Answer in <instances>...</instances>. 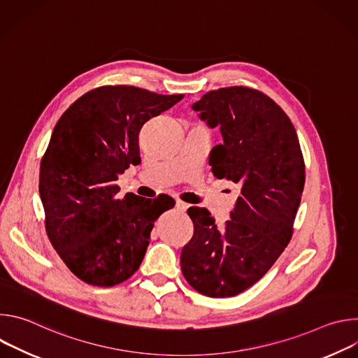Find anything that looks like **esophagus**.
Masks as SVG:
<instances>
[{
  "label": "esophagus",
  "instance_id": "esophagus-1",
  "mask_svg": "<svg viewBox=\"0 0 358 358\" xmlns=\"http://www.w3.org/2000/svg\"><path fill=\"white\" fill-rule=\"evenodd\" d=\"M176 208H177V211L184 213V211H187V210H188V203H185V202H182V201L177 199V201H176Z\"/></svg>",
  "mask_w": 358,
  "mask_h": 358
}]
</instances>
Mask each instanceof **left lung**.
I'll list each match as a JSON object with an SVG mask.
<instances>
[{
    "mask_svg": "<svg viewBox=\"0 0 358 358\" xmlns=\"http://www.w3.org/2000/svg\"><path fill=\"white\" fill-rule=\"evenodd\" d=\"M191 109L222 143L211 151L217 178L241 195L224 228L206 208H189L194 235L181 252L185 280L210 297L235 296L257 283L292 238L304 187V162L296 130L266 94L227 87L203 94Z\"/></svg>",
    "mask_w": 358,
    "mask_h": 358,
    "instance_id": "obj_1",
    "label": "left lung"
}]
</instances>
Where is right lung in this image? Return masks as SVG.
Wrapping results in <instances>:
<instances>
[{"label": "right lung", "mask_w": 358, "mask_h": 358, "mask_svg": "<svg viewBox=\"0 0 358 358\" xmlns=\"http://www.w3.org/2000/svg\"><path fill=\"white\" fill-rule=\"evenodd\" d=\"M182 94L133 86L85 93L61 116L39 169V195L50 243L83 282L115 286L140 266L155 221L176 206L167 195L117 194L119 176L140 164L138 133Z\"/></svg>", "instance_id": "obj_1"}]
</instances>
